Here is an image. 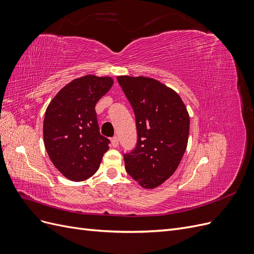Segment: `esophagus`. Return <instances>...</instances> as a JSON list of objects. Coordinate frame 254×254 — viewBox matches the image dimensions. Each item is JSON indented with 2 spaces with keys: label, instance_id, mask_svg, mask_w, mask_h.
Listing matches in <instances>:
<instances>
[{
  "label": "esophagus",
  "instance_id": "obj_1",
  "mask_svg": "<svg viewBox=\"0 0 254 254\" xmlns=\"http://www.w3.org/2000/svg\"><path fill=\"white\" fill-rule=\"evenodd\" d=\"M111 145L113 146V147H118L119 146V139L118 136H113L111 139Z\"/></svg>",
  "mask_w": 254,
  "mask_h": 254
}]
</instances>
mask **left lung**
Instances as JSON below:
<instances>
[{
	"instance_id": "8db88e82",
	"label": "left lung",
	"mask_w": 254,
	"mask_h": 254,
	"mask_svg": "<svg viewBox=\"0 0 254 254\" xmlns=\"http://www.w3.org/2000/svg\"><path fill=\"white\" fill-rule=\"evenodd\" d=\"M135 115L137 141L124 155L126 172L144 189L161 186L186 152L190 117L181 97L160 81L118 76Z\"/></svg>"
}]
</instances>
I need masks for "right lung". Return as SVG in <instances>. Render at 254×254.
Returning <instances> with one entry per match:
<instances>
[{"mask_svg": "<svg viewBox=\"0 0 254 254\" xmlns=\"http://www.w3.org/2000/svg\"><path fill=\"white\" fill-rule=\"evenodd\" d=\"M112 84L109 76L76 78L58 92L45 111V149L57 170L72 181L93 176L109 149L110 141L99 133L95 105Z\"/></svg>", "mask_w": 254, "mask_h": 254, "instance_id": "1", "label": "right lung"}]
</instances>
